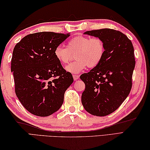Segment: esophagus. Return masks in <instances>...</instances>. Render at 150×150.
<instances>
[{"instance_id": "1", "label": "esophagus", "mask_w": 150, "mask_h": 150, "mask_svg": "<svg viewBox=\"0 0 150 150\" xmlns=\"http://www.w3.org/2000/svg\"><path fill=\"white\" fill-rule=\"evenodd\" d=\"M73 79H74V81H77V79H79V75H73Z\"/></svg>"}]
</instances>
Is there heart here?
<instances>
[{"label": "heart", "instance_id": "obj_1", "mask_svg": "<svg viewBox=\"0 0 150 150\" xmlns=\"http://www.w3.org/2000/svg\"><path fill=\"white\" fill-rule=\"evenodd\" d=\"M71 53H76L75 62L66 67L69 73L77 74L86 68H95L99 64L105 53V46L100 38L78 35L70 40L67 47L59 46L54 51L56 59L66 65L71 59Z\"/></svg>", "mask_w": 150, "mask_h": 150}]
</instances>
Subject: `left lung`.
Wrapping results in <instances>:
<instances>
[{
  "instance_id": "left-lung-1",
  "label": "left lung",
  "mask_w": 150,
  "mask_h": 150,
  "mask_svg": "<svg viewBox=\"0 0 150 150\" xmlns=\"http://www.w3.org/2000/svg\"><path fill=\"white\" fill-rule=\"evenodd\" d=\"M84 34L103 40L105 53L99 64L81 75L86 85L82 104L89 113L106 116L122 104L131 91L134 49L132 41L119 31L105 28Z\"/></svg>"
}]
</instances>
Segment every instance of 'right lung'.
Wrapping results in <instances>:
<instances>
[{
	"mask_svg": "<svg viewBox=\"0 0 150 150\" xmlns=\"http://www.w3.org/2000/svg\"><path fill=\"white\" fill-rule=\"evenodd\" d=\"M70 33L39 32L28 35L16 44L11 59L15 93L35 115L47 117L58 111L64 93L73 82L54 55Z\"/></svg>",
	"mask_w": 150,
	"mask_h": 150,
	"instance_id": "obj_1",
	"label": "right lung"
}]
</instances>
